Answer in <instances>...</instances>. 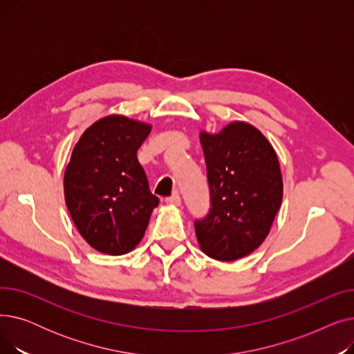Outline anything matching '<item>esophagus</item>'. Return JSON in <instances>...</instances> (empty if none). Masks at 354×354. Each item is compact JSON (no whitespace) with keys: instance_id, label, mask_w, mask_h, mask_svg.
Instances as JSON below:
<instances>
[{"instance_id":"esophagus-1","label":"esophagus","mask_w":354,"mask_h":354,"mask_svg":"<svg viewBox=\"0 0 354 354\" xmlns=\"http://www.w3.org/2000/svg\"><path fill=\"white\" fill-rule=\"evenodd\" d=\"M166 203H169L172 207H180V196L178 192H175L172 196L166 198Z\"/></svg>"}]
</instances>
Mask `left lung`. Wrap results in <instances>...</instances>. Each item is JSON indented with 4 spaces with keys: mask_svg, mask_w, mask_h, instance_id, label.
<instances>
[{
    "mask_svg": "<svg viewBox=\"0 0 354 354\" xmlns=\"http://www.w3.org/2000/svg\"><path fill=\"white\" fill-rule=\"evenodd\" d=\"M211 211L195 222L201 250L218 261H235L264 243L283 201L275 149L255 126L234 120L211 133L201 130Z\"/></svg>",
    "mask_w": 354,
    "mask_h": 354,
    "instance_id": "8db88e82",
    "label": "left lung"
}]
</instances>
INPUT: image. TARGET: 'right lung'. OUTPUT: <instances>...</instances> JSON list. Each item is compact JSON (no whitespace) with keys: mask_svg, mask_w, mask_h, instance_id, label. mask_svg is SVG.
Instances as JSON below:
<instances>
[{"mask_svg":"<svg viewBox=\"0 0 354 354\" xmlns=\"http://www.w3.org/2000/svg\"><path fill=\"white\" fill-rule=\"evenodd\" d=\"M151 130V123L109 115L90 124L71 152L66 205L79 234L102 254L133 251L159 205L136 156Z\"/></svg>","mask_w":354,"mask_h":354,"instance_id":"obj_1","label":"right lung"}]
</instances>
